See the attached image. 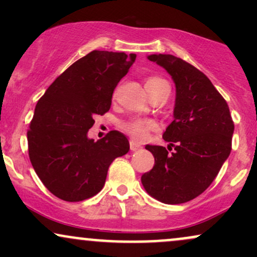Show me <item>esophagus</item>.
Masks as SVG:
<instances>
[{
	"instance_id": "34e87169",
	"label": "esophagus",
	"mask_w": 257,
	"mask_h": 257,
	"mask_svg": "<svg viewBox=\"0 0 257 257\" xmlns=\"http://www.w3.org/2000/svg\"><path fill=\"white\" fill-rule=\"evenodd\" d=\"M129 145H131V150L132 151H137V150H140L141 149V145H139V144L135 143V141H131L129 143Z\"/></svg>"
}]
</instances>
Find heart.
<instances>
[{"instance_id":"obj_1","label":"heart","mask_w":257,"mask_h":257,"mask_svg":"<svg viewBox=\"0 0 257 257\" xmlns=\"http://www.w3.org/2000/svg\"><path fill=\"white\" fill-rule=\"evenodd\" d=\"M164 83H168L166 79L157 77V76H152V77L146 79L145 87L147 91H151L153 88ZM156 128H157V124H156L155 120L147 118H132L120 123V129L137 141L144 140L147 137V133Z\"/></svg>"}]
</instances>
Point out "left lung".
<instances>
[{
	"label": "left lung",
	"mask_w": 257,
	"mask_h": 257,
	"mask_svg": "<svg viewBox=\"0 0 257 257\" xmlns=\"http://www.w3.org/2000/svg\"><path fill=\"white\" fill-rule=\"evenodd\" d=\"M147 59L172 76L176 96L174 120L163 134L169 145L145 146L155 166L141 176V182L159 202L181 204L204 192L216 178L231 153L234 124L226 100L193 65L172 54Z\"/></svg>",
	"instance_id": "1"
}]
</instances>
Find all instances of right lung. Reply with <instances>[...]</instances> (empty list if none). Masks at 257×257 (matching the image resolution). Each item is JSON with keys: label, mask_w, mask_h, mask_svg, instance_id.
Here are the masks:
<instances>
[{"label": "right lung", "mask_w": 257, "mask_h": 257, "mask_svg": "<svg viewBox=\"0 0 257 257\" xmlns=\"http://www.w3.org/2000/svg\"><path fill=\"white\" fill-rule=\"evenodd\" d=\"M137 55L93 51L66 69L38 100L28 132L29 157L43 185L58 198L79 202L105 185L114 158L129 151L122 133L94 141L88 131L95 114L111 107L118 82Z\"/></svg>", "instance_id": "obj_1"}]
</instances>
